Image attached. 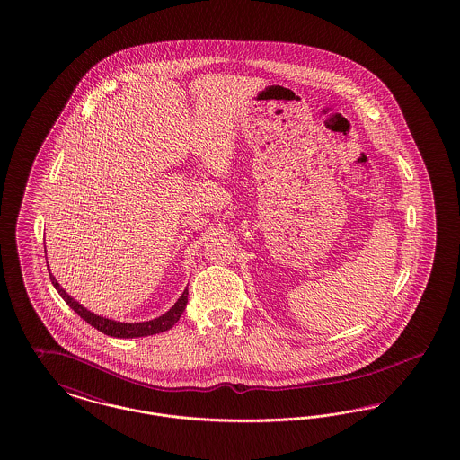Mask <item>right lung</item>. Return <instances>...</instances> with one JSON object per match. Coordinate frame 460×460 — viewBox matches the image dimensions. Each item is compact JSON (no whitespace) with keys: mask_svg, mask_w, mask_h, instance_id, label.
<instances>
[{"mask_svg":"<svg viewBox=\"0 0 460 460\" xmlns=\"http://www.w3.org/2000/svg\"><path fill=\"white\" fill-rule=\"evenodd\" d=\"M49 277H51V282H53V286L58 289V293L61 295V297L66 301V305L75 313H78L80 318H84L89 325H93V329H97V331L102 332L106 335H111V337H119V339L146 337V335H154V333L169 331L180 320V316L183 314L184 308H186V303H188V288H186L181 297L174 303V306L169 312L164 313L163 316L154 318L150 322H142V323H121V322H114V320L97 316V314H93L89 310H85L82 305H78L75 301L74 297H70L61 289V286L58 284V280H56L55 276L51 272H49Z\"/></svg>","mask_w":460,"mask_h":460,"instance_id":"right-lung-1","label":"right lung"}]
</instances>
